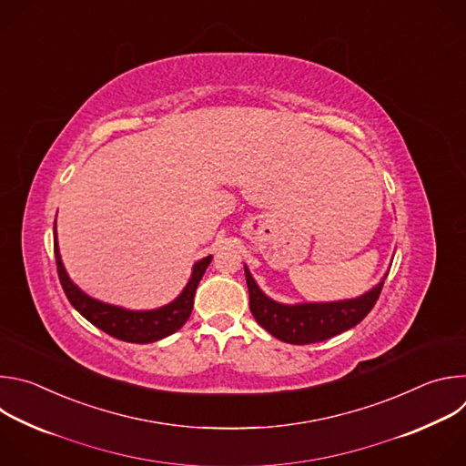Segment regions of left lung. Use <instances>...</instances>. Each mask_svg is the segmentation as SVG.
<instances>
[{
  "mask_svg": "<svg viewBox=\"0 0 466 466\" xmlns=\"http://www.w3.org/2000/svg\"><path fill=\"white\" fill-rule=\"evenodd\" d=\"M245 279L250 299V311L256 322L271 336L291 345H309L326 341L345 329L361 322L374 308L383 280L369 293L354 300H339L326 304H295L286 306L265 297L256 286L245 265Z\"/></svg>",
  "mask_w": 466,
  "mask_h": 466,
  "instance_id": "1",
  "label": "left lung"
}]
</instances>
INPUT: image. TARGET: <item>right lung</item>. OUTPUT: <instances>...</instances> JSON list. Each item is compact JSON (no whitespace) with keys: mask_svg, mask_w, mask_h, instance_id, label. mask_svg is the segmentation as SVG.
Instances as JSON below:
<instances>
[{"mask_svg":"<svg viewBox=\"0 0 466 466\" xmlns=\"http://www.w3.org/2000/svg\"><path fill=\"white\" fill-rule=\"evenodd\" d=\"M55 259H56V273L60 286L72 302V306L94 326L103 329L105 334L127 341V343H153L158 339H164L177 331L191 315L193 309V297L195 289L201 282L207 268L212 261V256L203 258L193 265V273L184 288V291L167 306H162L158 309L151 311H130L117 306H110L105 302H99L88 295H85L70 279L66 275V269L62 265L58 245H56V230H55V241H53Z\"/></svg>","mask_w":466,"mask_h":466,"instance_id":"1","label":"right lung"}]
</instances>
